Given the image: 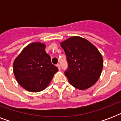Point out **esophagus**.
<instances>
[{"mask_svg":"<svg viewBox=\"0 0 121 121\" xmlns=\"http://www.w3.org/2000/svg\"><path fill=\"white\" fill-rule=\"evenodd\" d=\"M56 66L58 67V68L59 70H60V64H57Z\"/></svg>","mask_w":121,"mask_h":121,"instance_id":"34e87169","label":"esophagus"}]
</instances>
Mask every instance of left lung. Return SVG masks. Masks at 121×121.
Listing matches in <instances>:
<instances>
[{"label":"left lung","instance_id":"obj_1","mask_svg":"<svg viewBox=\"0 0 121 121\" xmlns=\"http://www.w3.org/2000/svg\"><path fill=\"white\" fill-rule=\"evenodd\" d=\"M60 44L68 63L65 74L69 83L79 90H86L93 86L103 68V58L97 48L80 36L70 37Z\"/></svg>","mask_w":121,"mask_h":121}]
</instances>
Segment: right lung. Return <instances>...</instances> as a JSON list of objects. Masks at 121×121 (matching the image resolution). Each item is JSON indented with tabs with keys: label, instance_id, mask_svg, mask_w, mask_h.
<instances>
[{
	"label": "right lung",
	"instance_id": "obj_1",
	"mask_svg": "<svg viewBox=\"0 0 121 121\" xmlns=\"http://www.w3.org/2000/svg\"><path fill=\"white\" fill-rule=\"evenodd\" d=\"M46 45L34 42L26 46L16 57L13 72L21 86L31 92H40L51 82L58 69L51 63L45 51Z\"/></svg>",
	"mask_w": 121,
	"mask_h": 121
}]
</instances>
